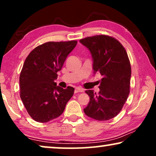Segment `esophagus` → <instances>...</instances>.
Returning <instances> with one entry per match:
<instances>
[{"label":"esophagus","mask_w":156,"mask_h":156,"mask_svg":"<svg viewBox=\"0 0 156 156\" xmlns=\"http://www.w3.org/2000/svg\"><path fill=\"white\" fill-rule=\"evenodd\" d=\"M83 91H84V89L82 88H79V87H76L75 89H74V93L83 92Z\"/></svg>","instance_id":"obj_1"}]
</instances>
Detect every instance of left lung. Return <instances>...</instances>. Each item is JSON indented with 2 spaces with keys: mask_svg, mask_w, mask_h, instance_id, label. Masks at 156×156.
Segmentation results:
<instances>
[{
  "mask_svg": "<svg viewBox=\"0 0 156 156\" xmlns=\"http://www.w3.org/2000/svg\"><path fill=\"white\" fill-rule=\"evenodd\" d=\"M90 51L93 69L102 76L99 92L87 90L90 100L84 114L98 121H107L122 109L130 92L131 67L123 46L114 37L99 35L81 39Z\"/></svg>",
  "mask_w": 156,
  "mask_h": 156,
  "instance_id": "obj_1",
  "label": "left lung"
}]
</instances>
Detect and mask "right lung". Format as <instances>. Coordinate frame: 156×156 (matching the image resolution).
Masks as SVG:
<instances>
[{
  "instance_id": "obj_1",
  "label": "right lung",
  "mask_w": 156,
  "mask_h": 156,
  "mask_svg": "<svg viewBox=\"0 0 156 156\" xmlns=\"http://www.w3.org/2000/svg\"><path fill=\"white\" fill-rule=\"evenodd\" d=\"M77 44L76 40L48 42L30 52L20 75V96L32 119L46 123L62 114L74 89H64L55 80L68 55Z\"/></svg>"
}]
</instances>
